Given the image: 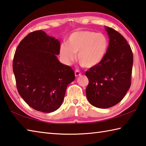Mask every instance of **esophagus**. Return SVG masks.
Returning a JSON list of instances; mask_svg holds the SVG:
<instances>
[{
    "mask_svg": "<svg viewBox=\"0 0 146 146\" xmlns=\"http://www.w3.org/2000/svg\"><path fill=\"white\" fill-rule=\"evenodd\" d=\"M75 75L76 77H78L82 75V73L80 72V71H79L78 70H76L75 71Z\"/></svg>",
    "mask_w": 146,
    "mask_h": 146,
    "instance_id": "esophagus-1",
    "label": "esophagus"
}]
</instances>
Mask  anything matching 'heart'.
I'll list each match as a JSON object with an SVG mask.
<instances>
[{"mask_svg": "<svg viewBox=\"0 0 146 146\" xmlns=\"http://www.w3.org/2000/svg\"><path fill=\"white\" fill-rule=\"evenodd\" d=\"M109 42L101 33L91 31H77L71 33L67 44H62L60 54L62 59L70 63L75 59L83 67L90 68L99 64L104 59L108 49Z\"/></svg>", "mask_w": 146, "mask_h": 146, "instance_id": "heart-1", "label": "heart"}]
</instances>
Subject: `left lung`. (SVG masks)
I'll return each instance as SVG.
<instances>
[{
	"instance_id": "1",
	"label": "left lung",
	"mask_w": 146,
	"mask_h": 146,
	"mask_svg": "<svg viewBox=\"0 0 146 146\" xmlns=\"http://www.w3.org/2000/svg\"><path fill=\"white\" fill-rule=\"evenodd\" d=\"M110 38L104 59L85 72L88 79V101L99 108H108L123 99L131 85L133 53L130 45L118 31L106 27Z\"/></svg>"
}]
</instances>
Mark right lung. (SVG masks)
Instances as JSON below:
<instances>
[{"label":"right lung","instance_id":"add662e5","mask_svg":"<svg viewBox=\"0 0 146 146\" xmlns=\"http://www.w3.org/2000/svg\"><path fill=\"white\" fill-rule=\"evenodd\" d=\"M59 52L58 40L42 30L27 35L15 51L13 69L17 89L36 111L51 113L58 110L68 84L75 78L72 68L58 61Z\"/></svg>","mask_w":146,"mask_h":146}]
</instances>
